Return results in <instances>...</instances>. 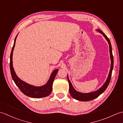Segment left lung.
<instances>
[{
  "instance_id": "left-lung-1",
  "label": "left lung",
  "mask_w": 123,
  "mask_h": 123,
  "mask_svg": "<svg viewBox=\"0 0 123 123\" xmlns=\"http://www.w3.org/2000/svg\"><path fill=\"white\" fill-rule=\"evenodd\" d=\"M97 31L100 33L101 34L105 37L106 40L107 41L109 46V53H110V56H111V69L110 71H109V74H108V76L106 82L103 85L102 87L99 88L98 90H96L95 91H93V92H91L89 93H82L78 92V91L75 90L74 88L73 87V86L71 84V82H70V81L69 79L68 76H67L68 78V81L69 82V92L70 94L73 98L77 99L78 100L80 101H90L91 100H93V99L96 98L97 97L101 95L102 93L104 92V91L107 88L108 86L109 85V83L110 82L111 77V74H112V71H113V66H114V57L113 55V53H112V49H111V43L110 40L107 37L105 34L103 33V31L99 30H97Z\"/></svg>"
}]
</instances>
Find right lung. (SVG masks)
<instances>
[{
  "label": "right lung",
  "instance_id": "1",
  "mask_svg": "<svg viewBox=\"0 0 123 123\" xmlns=\"http://www.w3.org/2000/svg\"><path fill=\"white\" fill-rule=\"evenodd\" d=\"M17 36H16L14 40V45L12 46V48L11 51L10 56V73L13 80L16 86L20 90L27 96H29L30 97L34 98H39L45 97L50 95L52 90V85L54 80V78L55 77V75L58 72L59 69H56L54 70L52 72L51 76L49 77V79L45 85L44 86H40V87H36L30 84H28L27 83L23 81L22 80H20L19 78L17 77V75L16 74L14 71V68L12 66V53L14 51V49L15 48L16 40Z\"/></svg>",
  "mask_w": 123,
  "mask_h": 123
}]
</instances>
